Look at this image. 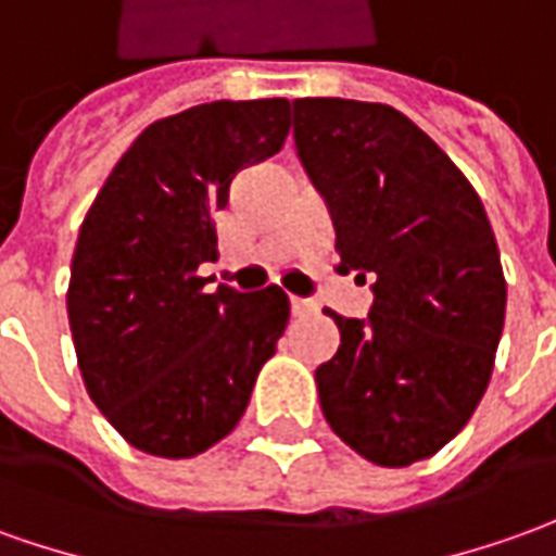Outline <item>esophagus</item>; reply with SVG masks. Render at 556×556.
<instances>
[{"mask_svg": "<svg viewBox=\"0 0 556 556\" xmlns=\"http://www.w3.org/2000/svg\"><path fill=\"white\" fill-rule=\"evenodd\" d=\"M316 309L313 301H304V298H292V316H309Z\"/></svg>", "mask_w": 556, "mask_h": 556, "instance_id": "34e87169", "label": "esophagus"}]
</instances>
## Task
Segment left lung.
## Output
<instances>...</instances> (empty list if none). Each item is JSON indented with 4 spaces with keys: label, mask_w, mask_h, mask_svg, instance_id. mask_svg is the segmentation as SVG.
I'll return each mask as SVG.
<instances>
[{
    "label": "left lung",
    "mask_w": 556,
    "mask_h": 556,
    "mask_svg": "<svg viewBox=\"0 0 556 556\" xmlns=\"http://www.w3.org/2000/svg\"><path fill=\"white\" fill-rule=\"evenodd\" d=\"M292 109L338 270L374 292L368 319L328 309L341 346L316 368L323 414L374 466L429 459L475 414L502 338L505 277L484 203L392 105L304 97Z\"/></svg>",
    "instance_id": "8db88e82"
}]
</instances>
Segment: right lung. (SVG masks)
Listing matches in <instances>:
<instances>
[{"label": "right lung", "instance_id": "obj_1", "mask_svg": "<svg viewBox=\"0 0 556 556\" xmlns=\"http://www.w3.org/2000/svg\"><path fill=\"white\" fill-rule=\"evenodd\" d=\"M289 100H218L149 124L90 203L72 255V343L93 405L136 451L188 459L233 432L277 353V286L203 292L230 179L277 154Z\"/></svg>", "mask_w": 556, "mask_h": 556}]
</instances>
